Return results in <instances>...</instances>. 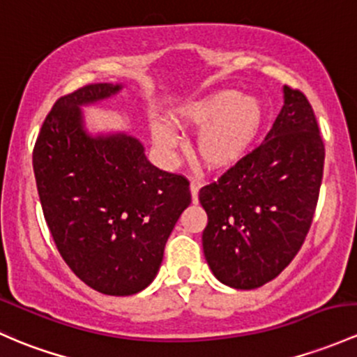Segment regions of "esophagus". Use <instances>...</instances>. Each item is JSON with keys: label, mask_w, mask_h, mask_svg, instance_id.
I'll return each mask as SVG.
<instances>
[{"label": "esophagus", "mask_w": 357, "mask_h": 357, "mask_svg": "<svg viewBox=\"0 0 357 357\" xmlns=\"http://www.w3.org/2000/svg\"><path fill=\"white\" fill-rule=\"evenodd\" d=\"M202 188V183L200 181H191L190 183V191H191V200H193V204H198V191Z\"/></svg>", "instance_id": "esophagus-1"}]
</instances>
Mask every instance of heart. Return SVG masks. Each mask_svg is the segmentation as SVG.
<instances>
[{
    "mask_svg": "<svg viewBox=\"0 0 357 357\" xmlns=\"http://www.w3.org/2000/svg\"><path fill=\"white\" fill-rule=\"evenodd\" d=\"M169 116L178 128H200L195 142L197 155L212 171H224L250 153L264 125L265 109L255 96L220 89L185 100ZM150 135L164 155H174L179 137L167 123H150Z\"/></svg>",
    "mask_w": 357,
    "mask_h": 357,
    "instance_id": "b5f03b06",
    "label": "heart"
}]
</instances>
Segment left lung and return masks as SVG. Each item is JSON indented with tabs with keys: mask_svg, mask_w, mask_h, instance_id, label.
I'll list each match as a JSON object with an SVG mask.
<instances>
[{
	"mask_svg": "<svg viewBox=\"0 0 357 357\" xmlns=\"http://www.w3.org/2000/svg\"><path fill=\"white\" fill-rule=\"evenodd\" d=\"M324 162L311 104L286 85L284 106L264 144L198 195L208 217L205 260L220 282L257 289L291 264L313 220Z\"/></svg>",
	"mask_w": 357,
	"mask_h": 357,
	"instance_id": "obj_1",
	"label": "left lung"
}]
</instances>
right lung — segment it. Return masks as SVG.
<instances>
[{
	"instance_id": "1",
	"label": "right lung",
	"mask_w": 357,
	"mask_h": 357,
	"mask_svg": "<svg viewBox=\"0 0 357 357\" xmlns=\"http://www.w3.org/2000/svg\"><path fill=\"white\" fill-rule=\"evenodd\" d=\"M121 84H90L59 97L33 147L44 217L63 260L89 287L109 296L155 279L169 234L191 204L188 179L160 171L128 133L90 135L82 106Z\"/></svg>"
}]
</instances>
